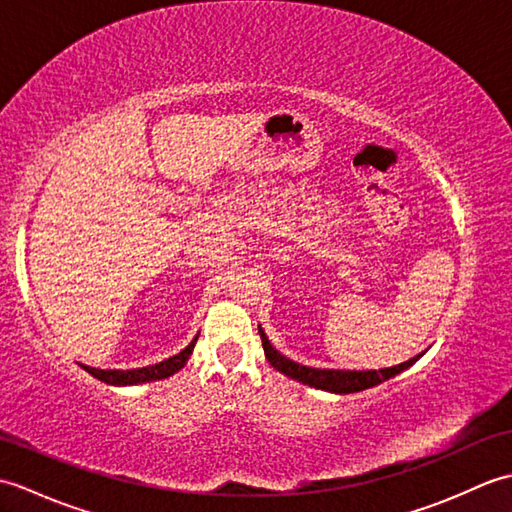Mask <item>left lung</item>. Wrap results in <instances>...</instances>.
I'll return each mask as SVG.
<instances>
[{
  "label": "left lung",
  "instance_id": "left-lung-1",
  "mask_svg": "<svg viewBox=\"0 0 512 512\" xmlns=\"http://www.w3.org/2000/svg\"><path fill=\"white\" fill-rule=\"evenodd\" d=\"M259 336H262V345H264L268 363L273 365L277 372L295 378L303 385L317 387V389H323V391H332V394H354V391L376 387L380 383H385V380L394 378L396 374L405 372L407 367H411L424 352H427V350H424L418 356L409 358V361H405V363L378 369V372H376V369H367V372H350V369H347V372H345V369H319V367H308V365L290 361V358H286L284 354H279L275 347L270 345L268 336L262 330V325H259Z\"/></svg>",
  "mask_w": 512,
  "mask_h": 512
}]
</instances>
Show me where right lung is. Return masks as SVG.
Instances as JSON below:
<instances>
[{"label":"right lung","instance_id":"right-lung-1","mask_svg":"<svg viewBox=\"0 0 512 512\" xmlns=\"http://www.w3.org/2000/svg\"><path fill=\"white\" fill-rule=\"evenodd\" d=\"M195 341H198V336L184 347V350L176 356L165 358L162 363L156 365H147V367H138V369H96L90 365H81L85 372L92 374L94 378L103 380L107 385H138V383H151V380H162V378H169L180 369L187 365L189 356L195 347Z\"/></svg>","mask_w":512,"mask_h":512}]
</instances>
